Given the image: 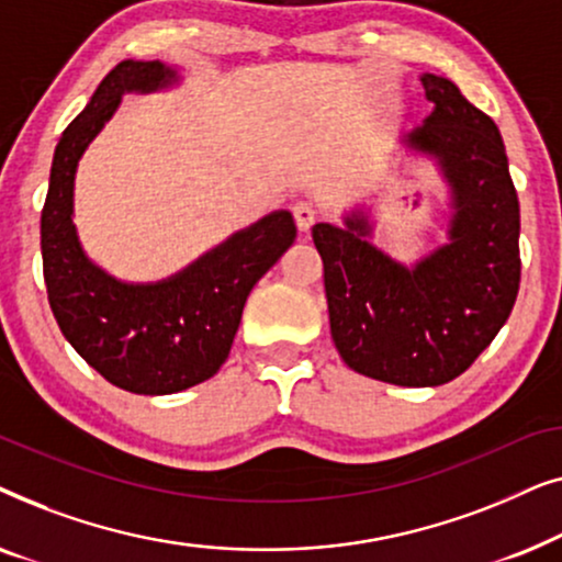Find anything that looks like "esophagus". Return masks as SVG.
I'll use <instances>...</instances> for the list:
<instances>
[{
	"instance_id": "esophagus-1",
	"label": "esophagus",
	"mask_w": 562,
	"mask_h": 562,
	"mask_svg": "<svg viewBox=\"0 0 562 562\" xmlns=\"http://www.w3.org/2000/svg\"><path fill=\"white\" fill-rule=\"evenodd\" d=\"M294 220H296V227L306 233L314 225V220H317V210H314L312 202H296L294 204Z\"/></svg>"
}]
</instances>
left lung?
Segmentation results:
<instances>
[{
	"label": "left lung",
	"mask_w": 562,
	"mask_h": 562,
	"mask_svg": "<svg viewBox=\"0 0 562 562\" xmlns=\"http://www.w3.org/2000/svg\"><path fill=\"white\" fill-rule=\"evenodd\" d=\"M419 81L435 106L402 145L432 160L448 187V240L406 266L373 245L366 206L342 227H312L337 352L396 386L458 379L509 319L521 271L519 199L496 122L445 76Z\"/></svg>",
	"instance_id": "left-lung-1"
}]
</instances>
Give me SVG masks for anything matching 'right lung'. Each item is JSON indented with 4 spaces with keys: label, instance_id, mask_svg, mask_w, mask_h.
<instances>
[{
    "label": "right lung",
    "instance_id": "right-lung-1",
    "mask_svg": "<svg viewBox=\"0 0 562 562\" xmlns=\"http://www.w3.org/2000/svg\"><path fill=\"white\" fill-rule=\"evenodd\" d=\"M179 71L160 60H122L64 130L53 153L41 217L43 276L60 333L117 389L164 396L212 379L225 363L252 286L296 240L289 210L237 229L168 279L127 283L99 268L74 225L76 168L122 94L164 91Z\"/></svg>",
    "mask_w": 562,
    "mask_h": 562
}]
</instances>
